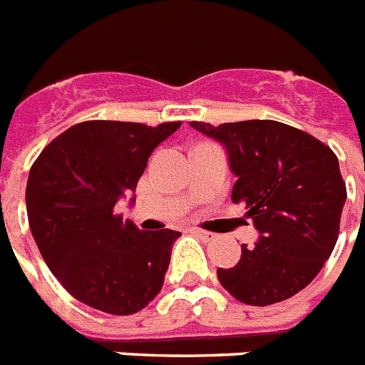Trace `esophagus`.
Segmentation results:
<instances>
[{"label":"esophagus","mask_w":365,"mask_h":365,"mask_svg":"<svg viewBox=\"0 0 365 365\" xmlns=\"http://www.w3.org/2000/svg\"><path fill=\"white\" fill-rule=\"evenodd\" d=\"M192 233L195 235V237H200L201 240H205V242H209V240H215L216 239V235L215 233H210V231H203V230H192Z\"/></svg>","instance_id":"34e87169"}]
</instances>
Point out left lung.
I'll return each mask as SVG.
<instances>
[{
	"instance_id": "1",
	"label": "left lung",
	"mask_w": 365,
	"mask_h": 365,
	"mask_svg": "<svg viewBox=\"0 0 365 365\" xmlns=\"http://www.w3.org/2000/svg\"><path fill=\"white\" fill-rule=\"evenodd\" d=\"M190 126L225 147L237 175L231 201L246 205L259 231L233 269H218L222 287L250 306L302 291L338 240L347 200L338 156L308 132L269 119Z\"/></svg>"
}]
</instances>
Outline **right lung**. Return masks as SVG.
I'll return each mask as SVG.
<instances>
[{
	"mask_svg": "<svg viewBox=\"0 0 365 365\" xmlns=\"http://www.w3.org/2000/svg\"><path fill=\"white\" fill-rule=\"evenodd\" d=\"M180 121H86L48 143L29 170V227L44 263L72 297L110 315H132L160 293L179 231H140L115 210L150 153ZM134 203V197L130 205Z\"/></svg>",
	"mask_w": 365,
	"mask_h": 365,
	"instance_id": "obj_1",
	"label": "right lung"
}]
</instances>
